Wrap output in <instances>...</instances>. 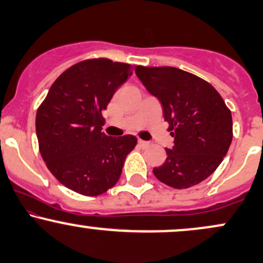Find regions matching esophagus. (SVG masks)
<instances>
[{
  "mask_svg": "<svg viewBox=\"0 0 263 263\" xmlns=\"http://www.w3.org/2000/svg\"><path fill=\"white\" fill-rule=\"evenodd\" d=\"M138 144H140L141 147H148L149 146V142L143 141V140H138Z\"/></svg>",
  "mask_w": 263,
  "mask_h": 263,
  "instance_id": "1",
  "label": "esophagus"
}]
</instances>
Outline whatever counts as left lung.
I'll return each mask as SVG.
<instances>
[{"label": "left lung", "mask_w": 263, "mask_h": 263, "mask_svg": "<svg viewBox=\"0 0 263 263\" xmlns=\"http://www.w3.org/2000/svg\"><path fill=\"white\" fill-rule=\"evenodd\" d=\"M136 75L163 107L174 137L153 174L176 189L197 185L215 172L232 141L231 111L208 81L173 66H136Z\"/></svg>", "instance_id": "8db88e82"}]
</instances>
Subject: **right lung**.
I'll use <instances>...</instances> for the list:
<instances>
[{"instance_id": "1", "label": "right lung", "mask_w": 263, "mask_h": 263, "mask_svg": "<svg viewBox=\"0 0 263 263\" xmlns=\"http://www.w3.org/2000/svg\"><path fill=\"white\" fill-rule=\"evenodd\" d=\"M131 75L126 63L89 59L66 69L50 86L37 111L35 131L42 158L66 188L95 197L119 180L137 138L108 137L101 131V112Z\"/></svg>"}]
</instances>
